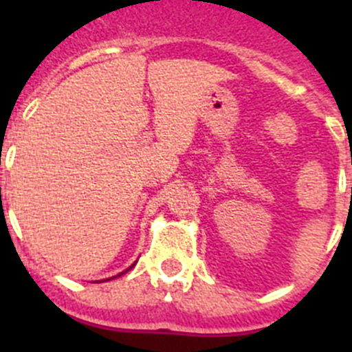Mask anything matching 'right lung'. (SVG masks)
I'll return each mask as SVG.
<instances>
[{
  "label": "right lung",
  "mask_w": 352,
  "mask_h": 352,
  "mask_svg": "<svg viewBox=\"0 0 352 352\" xmlns=\"http://www.w3.org/2000/svg\"><path fill=\"white\" fill-rule=\"evenodd\" d=\"M133 266H135V263H133V264H132V266H130V268H129V270H132V268H133ZM129 270H125V272H121V273H120V275H116V276H121V275H123V273H126V272H129ZM116 276H113V278H116ZM107 280H111V278H107Z\"/></svg>",
  "instance_id": "obj_1"
}]
</instances>
